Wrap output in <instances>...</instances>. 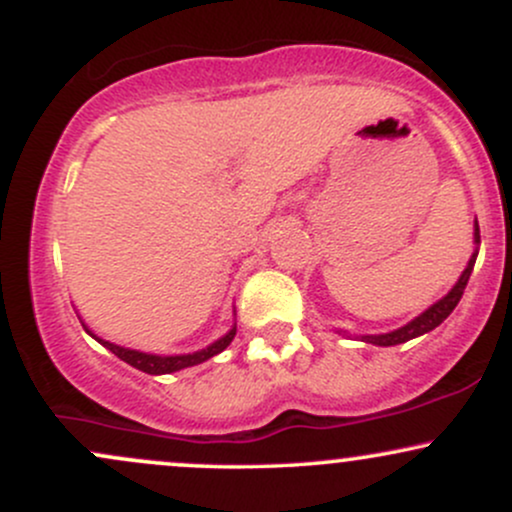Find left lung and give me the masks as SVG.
I'll return each mask as SVG.
<instances>
[{"label": "left lung", "instance_id": "8db88e82", "mask_svg": "<svg viewBox=\"0 0 512 512\" xmlns=\"http://www.w3.org/2000/svg\"><path fill=\"white\" fill-rule=\"evenodd\" d=\"M474 243H477V250H474L472 257H469L467 267H464L460 279H457V284L452 286V289L445 293L440 301L433 303L431 308H426L424 313H421L419 317H414V320L407 322L404 327H399V330H392V332H385V334H361V342L375 344V346H395V344H404V342H409V339H416V337H421V334L436 330L440 322H443L445 317H448L452 310H455V305L460 303L464 286H467L469 276H472L474 262H477V255H479V243H481L477 221H474Z\"/></svg>", "mask_w": 512, "mask_h": 512}]
</instances>
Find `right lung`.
I'll return each instance as SVG.
<instances>
[{
  "mask_svg": "<svg viewBox=\"0 0 512 512\" xmlns=\"http://www.w3.org/2000/svg\"><path fill=\"white\" fill-rule=\"evenodd\" d=\"M84 325V322H81ZM84 330L91 334L93 339H96L98 344H103L105 349L113 351V354L120 358V361L129 363L132 368L142 370V373H149V375H166V373H175V370H182V368H190V366H197V363H204L209 361L211 356L221 354L223 349H226L228 344L233 342V337H236V325L231 327L226 334H223L221 339H216L214 344H209L207 349H199L195 354H178V356H158V354H146V351H137V349H127V346H120V344H113V342H105V339L96 337L88 327L84 325Z\"/></svg>",
  "mask_w": 512,
  "mask_h": 512,
  "instance_id": "add662e5",
  "label": "right lung"
}]
</instances>
